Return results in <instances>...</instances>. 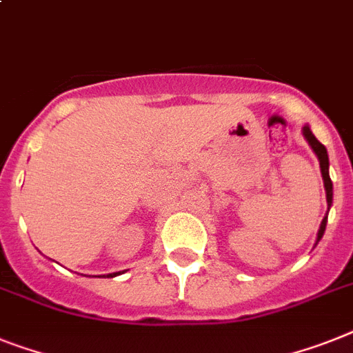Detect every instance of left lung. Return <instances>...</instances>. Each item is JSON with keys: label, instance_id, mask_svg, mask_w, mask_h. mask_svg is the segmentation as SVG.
Here are the masks:
<instances>
[{"label": "left lung", "instance_id": "obj_1", "mask_svg": "<svg viewBox=\"0 0 353 353\" xmlns=\"http://www.w3.org/2000/svg\"><path fill=\"white\" fill-rule=\"evenodd\" d=\"M303 137L307 139L308 145L312 148V151H314V153H316L317 160H319V168H321L323 183H325V193H327L328 211H330L332 202H334V185H332L330 173H328L330 162H328L327 148H325V145H323L321 142L317 141L316 137H314V133H312V131H310L308 124H305V126H303ZM327 222H328V212H327V214H325V218H323L321 225H319V231H317V238H316V243H314V245H317V243H319V240H321V238H323V234H325V229H327Z\"/></svg>", "mask_w": 353, "mask_h": 353}]
</instances>
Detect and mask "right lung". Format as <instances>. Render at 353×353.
<instances>
[{"mask_svg":"<svg viewBox=\"0 0 353 353\" xmlns=\"http://www.w3.org/2000/svg\"><path fill=\"white\" fill-rule=\"evenodd\" d=\"M121 272H113V274H103V276H95V278H115V276H119Z\"/></svg>","mask_w":353,"mask_h":353,"instance_id":"obj_1","label":"right lung"}]
</instances>
